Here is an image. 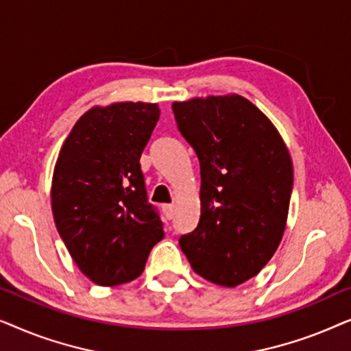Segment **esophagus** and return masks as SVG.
Segmentation results:
<instances>
[{
    "instance_id": "1",
    "label": "esophagus",
    "mask_w": 351,
    "mask_h": 351,
    "mask_svg": "<svg viewBox=\"0 0 351 351\" xmlns=\"http://www.w3.org/2000/svg\"><path fill=\"white\" fill-rule=\"evenodd\" d=\"M162 213H165L166 219L171 220L176 214V206L174 204H165V206H162Z\"/></svg>"
}]
</instances>
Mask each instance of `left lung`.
Here are the masks:
<instances>
[{
    "mask_svg": "<svg viewBox=\"0 0 351 351\" xmlns=\"http://www.w3.org/2000/svg\"><path fill=\"white\" fill-rule=\"evenodd\" d=\"M177 128L199 160L198 227L179 244L201 278L234 287L280 246L294 182L281 134L238 94L172 104Z\"/></svg>",
    "mask_w": 351,
    "mask_h": 351,
    "instance_id": "obj_1",
    "label": "left lung"
}]
</instances>
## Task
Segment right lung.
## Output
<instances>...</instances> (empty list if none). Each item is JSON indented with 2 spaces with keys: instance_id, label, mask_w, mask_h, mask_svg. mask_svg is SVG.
<instances>
[{
  "instance_id": "obj_1",
  "label": "right lung",
  "mask_w": 351,
  "mask_h": 351,
  "mask_svg": "<svg viewBox=\"0 0 351 351\" xmlns=\"http://www.w3.org/2000/svg\"><path fill=\"white\" fill-rule=\"evenodd\" d=\"M158 119V104L95 105L75 123L56 161L57 232L81 273L99 286L141 276L152 247L165 238L141 171Z\"/></svg>"
}]
</instances>
